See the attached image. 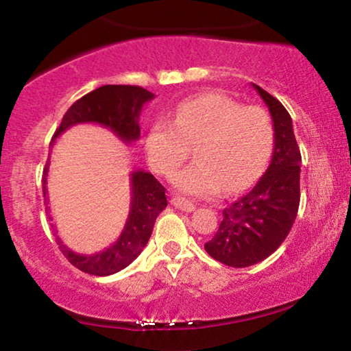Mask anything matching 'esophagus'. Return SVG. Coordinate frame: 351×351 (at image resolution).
Returning <instances> with one entry per match:
<instances>
[{
    "label": "esophagus",
    "mask_w": 351,
    "mask_h": 351,
    "mask_svg": "<svg viewBox=\"0 0 351 351\" xmlns=\"http://www.w3.org/2000/svg\"><path fill=\"white\" fill-rule=\"evenodd\" d=\"M171 204H173V206H175L176 209H181V211H184V213L195 211V204H193L191 201H188V199L173 198V199H171Z\"/></svg>",
    "instance_id": "obj_1"
}]
</instances>
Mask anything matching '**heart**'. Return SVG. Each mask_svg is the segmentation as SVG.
Returning a JSON list of instances; mask_svg holds the SVG:
<instances>
[{
	"instance_id": "heart-1",
	"label": "heart",
	"mask_w": 351,
	"mask_h": 351,
	"mask_svg": "<svg viewBox=\"0 0 351 351\" xmlns=\"http://www.w3.org/2000/svg\"><path fill=\"white\" fill-rule=\"evenodd\" d=\"M193 147L196 162L176 176L175 186L189 196L239 191L264 170L274 148V123L261 107H244L224 94L189 97L171 120L152 125L145 142L148 162L171 178Z\"/></svg>"
}]
</instances>
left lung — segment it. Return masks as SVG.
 Listing matches in <instances>:
<instances>
[{
	"instance_id": "left-lung-1",
	"label": "left lung",
	"mask_w": 351,
	"mask_h": 351,
	"mask_svg": "<svg viewBox=\"0 0 351 351\" xmlns=\"http://www.w3.org/2000/svg\"><path fill=\"white\" fill-rule=\"evenodd\" d=\"M252 87L274 122L271 165L251 191L223 209L219 229L204 244L213 259L231 267H249L277 251L291 232L300 203L302 156L291 115L269 92L256 84Z\"/></svg>"
}]
</instances>
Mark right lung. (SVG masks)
<instances>
[{"mask_svg": "<svg viewBox=\"0 0 351 351\" xmlns=\"http://www.w3.org/2000/svg\"><path fill=\"white\" fill-rule=\"evenodd\" d=\"M153 97L155 95L152 92L138 86H102L95 88L82 99L75 100L69 107L52 136L51 147L64 130L77 123L104 125L110 128L122 142H136L140 138V112ZM47 171H49V158L43 173V193L46 201ZM130 186V213L122 234L110 247L95 254H77L67 247L59 237H56L59 249L74 267L90 276H110L134 263L143 251L152 236L156 216L168 204L165 196L167 189L152 173L143 170L132 171Z\"/></svg>", "mask_w": 351, "mask_h": 351, "instance_id": "right-lung-1", "label": "right lung"}]
</instances>
